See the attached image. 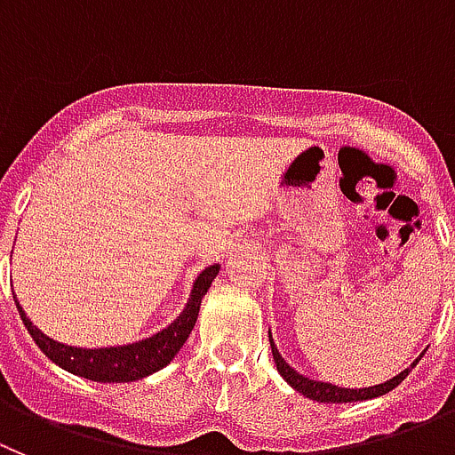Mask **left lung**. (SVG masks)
<instances>
[{
	"label": "left lung",
	"instance_id": "left-lung-1",
	"mask_svg": "<svg viewBox=\"0 0 455 455\" xmlns=\"http://www.w3.org/2000/svg\"><path fill=\"white\" fill-rule=\"evenodd\" d=\"M269 347H272V355H274V363H276V370L278 374L283 376L285 380H288L290 386L294 387L297 392H301L304 396H308V399H315V401H322V403H349V401H365V399H374V396H380L386 395V392L395 390L396 386H399L401 380L406 379L408 374H411L412 367L419 363V358L412 363V367H408V370H403L401 374H396L395 379H390L387 383H380V386H374V387H360V390H351V387H338L333 386V383H322V380H310L308 376H301L299 371H294L292 367L288 365L283 360V355L278 354V349L274 347L272 342V335H269Z\"/></svg>",
	"mask_w": 455,
	"mask_h": 455
}]
</instances>
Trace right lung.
<instances>
[{"label":"right lung","mask_w":455,"mask_h":455,"mask_svg":"<svg viewBox=\"0 0 455 455\" xmlns=\"http://www.w3.org/2000/svg\"><path fill=\"white\" fill-rule=\"evenodd\" d=\"M218 269L220 265H211V267H206L199 274L186 310L167 329L142 339V342L126 347L76 349V347L60 345V342L47 338L43 331L31 324V319L24 315L22 306L18 304V299H15V306H18L20 317H22L27 331L36 339V345L40 347V351L52 363H56L63 370L72 371V374L84 376V379L90 380H100V383H129V380L145 379V376L163 370L179 354V349L186 345L188 335H190V331L195 329V322H197L204 294L211 288L212 278L218 276Z\"/></svg>","instance_id":"add662e5"}]
</instances>
